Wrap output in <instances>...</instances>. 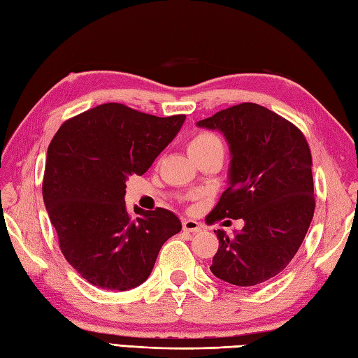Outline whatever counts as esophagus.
Wrapping results in <instances>:
<instances>
[{
    "instance_id": "obj_1",
    "label": "esophagus",
    "mask_w": 358,
    "mask_h": 358,
    "mask_svg": "<svg viewBox=\"0 0 358 358\" xmlns=\"http://www.w3.org/2000/svg\"><path fill=\"white\" fill-rule=\"evenodd\" d=\"M183 231L185 232H200L201 231V224L199 222H195V220H185L183 222Z\"/></svg>"
}]
</instances>
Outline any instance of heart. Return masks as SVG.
Wrapping results in <instances>:
<instances>
[{
    "instance_id": "b5f03b06",
    "label": "heart",
    "mask_w": 358,
    "mask_h": 358,
    "mask_svg": "<svg viewBox=\"0 0 358 358\" xmlns=\"http://www.w3.org/2000/svg\"><path fill=\"white\" fill-rule=\"evenodd\" d=\"M210 148H222V141L217 135L210 132H200L196 134L194 138L189 143V154H196V152H203Z\"/></svg>"
}]
</instances>
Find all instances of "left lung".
<instances>
[{
  "instance_id": "8db88e82",
  "label": "left lung",
  "mask_w": 358,
  "mask_h": 358,
  "mask_svg": "<svg viewBox=\"0 0 358 358\" xmlns=\"http://www.w3.org/2000/svg\"><path fill=\"white\" fill-rule=\"evenodd\" d=\"M196 126L223 134L231 154L227 187L208 222H245L234 235L215 232L210 272L234 286L264 283L292 260L313 222L308 141L292 123L254 103L220 110Z\"/></svg>"
}]
</instances>
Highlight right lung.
I'll use <instances>...</instances> for the list:
<instances>
[{"instance_id":"right-lung-1","label":"right lung","mask_w":358,"mask_h":358,"mask_svg":"<svg viewBox=\"0 0 358 358\" xmlns=\"http://www.w3.org/2000/svg\"><path fill=\"white\" fill-rule=\"evenodd\" d=\"M106 103L67 120L45 158L43 199L66 260L90 285L129 291L148 280L159 249L181 231L173 212L124 203L129 175H143L183 126Z\"/></svg>"}]
</instances>
